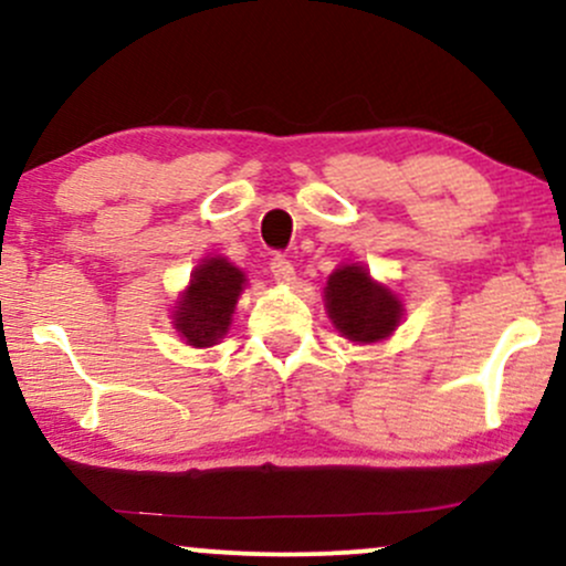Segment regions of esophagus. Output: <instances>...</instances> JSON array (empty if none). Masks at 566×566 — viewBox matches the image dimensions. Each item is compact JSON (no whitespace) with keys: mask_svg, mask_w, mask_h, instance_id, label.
Returning a JSON list of instances; mask_svg holds the SVG:
<instances>
[{"mask_svg":"<svg viewBox=\"0 0 566 566\" xmlns=\"http://www.w3.org/2000/svg\"><path fill=\"white\" fill-rule=\"evenodd\" d=\"M271 274H274L276 282L290 284L292 279H295V269H292V263L287 261V258L276 255V258H271Z\"/></svg>","mask_w":566,"mask_h":566,"instance_id":"esophagus-1","label":"esophagus"}]
</instances>
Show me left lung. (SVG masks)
<instances>
[{"mask_svg": "<svg viewBox=\"0 0 566 566\" xmlns=\"http://www.w3.org/2000/svg\"><path fill=\"white\" fill-rule=\"evenodd\" d=\"M324 305L350 343H378L399 327L401 301L386 284L373 282L365 265H340L327 279Z\"/></svg>", "mask_w": 566, "mask_h": 566, "instance_id": "8db88e82", "label": "left lung"}]
</instances>
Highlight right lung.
I'll return each mask as SVG.
<instances>
[{
	"label": "right lung",
	"instance_id": "add662e5",
	"mask_svg": "<svg viewBox=\"0 0 566 566\" xmlns=\"http://www.w3.org/2000/svg\"><path fill=\"white\" fill-rule=\"evenodd\" d=\"M244 282L242 271L226 258H207L197 265L172 314L175 329L186 337L188 346L210 348L229 333Z\"/></svg>",
	"mask_w": 566,
	"mask_h": 566
}]
</instances>
